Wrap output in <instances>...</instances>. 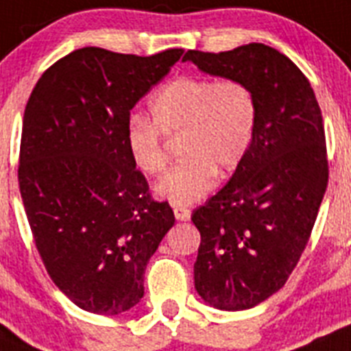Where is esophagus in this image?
I'll return each mask as SVG.
<instances>
[{
    "instance_id": "obj_1",
    "label": "esophagus",
    "mask_w": 351,
    "mask_h": 351,
    "mask_svg": "<svg viewBox=\"0 0 351 351\" xmlns=\"http://www.w3.org/2000/svg\"><path fill=\"white\" fill-rule=\"evenodd\" d=\"M173 211H175L176 220H189L192 215V211L189 210V208H183V206H175L173 208Z\"/></svg>"
}]
</instances>
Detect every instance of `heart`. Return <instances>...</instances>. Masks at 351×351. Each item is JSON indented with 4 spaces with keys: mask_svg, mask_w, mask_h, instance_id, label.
Listing matches in <instances>:
<instances>
[{
    "mask_svg": "<svg viewBox=\"0 0 351 351\" xmlns=\"http://www.w3.org/2000/svg\"><path fill=\"white\" fill-rule=\"evenodd\" d=\"M148 121L141 115L125 125V147L141 173L166 169L162 136L180 138L183 160L156 185V194L176 206H189L213 189L219 171L234 169L250 148L257 124L254 90L241 80L180 77L150 101Z\"/></svg>",
    "mask_w": 351,
    "mask_h": 351,
    "instance_id": "heart-1",
    "label": "heart"
}]
</instances>
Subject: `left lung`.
<instances>
[{
	"label": "left lung",
	"mask_w": 351,
	"mask_h": 351,
	"mask_svg": "<svg viewBox=\"0 0 351 351\" xmlns=\"http://www.w3.org/2000/svg\"><path fill=\"white\" fill-rule=\"evenodd\" d=\"M182 61L245 82L257 103L248 152L226 187L192 213L201 232L197 293L213 308L250 309L285 285L317 220L329 182L320 106L301 69L264 43L189 50Z\"/></svg>",
	"instance_id": "8db88e82"
}]
</instances>
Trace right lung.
Returning <instances> with one entry per match:
<instances>
[{
  "mask_svg": "<svg viewBox=\"0 0 351 351\" xmlns=\"http://www.w3.org/2000/svg\"><path fill=\"white\" fill-rule=\"evenodd\" d=\"M182 53L73 50L27 101L19 187L34 245L52 282L90 313L121 315L141 301L148 261L175 223L132 164L125 125Z\"/></svg>",
  "mask_w": 351,
  "mask_h": 351,
  "instance_id": "add662e5",
  "label": "right lung"
}]
</instances>
